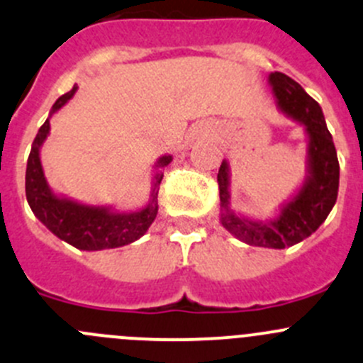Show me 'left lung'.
Masks as SVG:
<instances>
[{"label":"left lung","instance_id":"obj_1","mask_svg":"<svg viewBox=\"0 0 363 363\" xmlns=\"http://www.w3.org/2000/svg\"><path fill=\"white\" fill-rule=\"evenodd\" d=\"M267 83L277 108L287 118L303 125L307 136L305 179L294 195L279 207L275 216L255 220L230 207V167L223 160L218 172L220 223L246 245L282 250L314 234L333 209L339 193V160L321 106L301 84L282 72H271Z\"/></svg>","mask_w":363,"mask_h":363}]
</instances>
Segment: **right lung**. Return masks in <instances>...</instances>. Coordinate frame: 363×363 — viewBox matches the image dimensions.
<instances>
[{
	"label": "right lung",
	"mask_w": 363,
	"mask_h": 363,
	"mask_svg": "<svg viewBox=\"0 0 363 363\" xmlns=\"http://www.w3.org/2000/svg\"><path fill=\"white\" fill-rule=\"evenodd\" d=\"M77 86L70 92L63 94L51 108L48 121L38 129L31 145L30 157L26 164V200L35 216L62 241L76 246L77 250L97 252V250L118 248L138 241L157 216V191H160L163 168L170 164L174 157L164 154L154 163L152 189L145 207L129 213H118L111 206H90L77 202L65 195L55 193L44 175L40 161V149L48 140L51 124L49 118L52 113L62 110L74 97Z\"/></svg>",
	"instance_id": "add662e5"
}]
</instances>
